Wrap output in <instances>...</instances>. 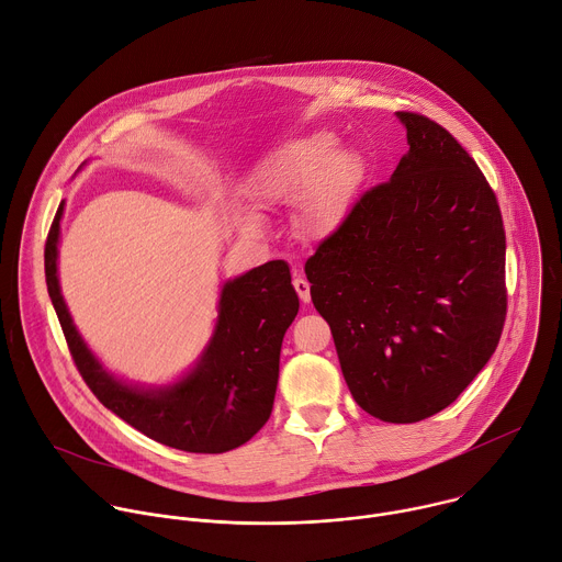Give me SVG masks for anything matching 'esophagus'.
<instances>
[{
    "label": "esophagus",
    "instance_id": "esophagus-1",
    "mask_svg": "<svg viewBox=\"0 0 562 562\" xmlns=\"http://www.w3.org/2000/svg\"><path fill=\"white\" fill-rule=\"evenodd\" d=\"M292 283H294V290H296L299 299H301L303 303H310V283H307L305 279H301V277H296Z\"/></svg>",
    "mask_w": 562,
    "mask_h": 562
}]
</instances>
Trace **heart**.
I'll use <instances>...</instances> for the list:
<instances>
[{
    "label": "heart",
    "instance_id": "b5f03b06",
    "mask_svg": "<svg viewBox=\"0 0 562 562\" xmlns=\"http://www.w3.org/2000/svg\"><path fill=\"white\" fill-rule=\"evenodd\" d=\"M336 144L339 142L327 131H312L285 142L252 177L257 201L261 205L299 201L301 223L314 235L339 228L363 188L368 168L355 148Z\"/></svg>",
    "mask_w": 562,
    "mask_h": 562
}]
</instances>
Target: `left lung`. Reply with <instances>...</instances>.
I'll use <instances>...</instances> for the list:
<instances>
[{
    "label": "left lung",
    "instance_id": "obj_1",
    "mask_svg": "<svg viewBox=\"0 0 562 562\" xmlns=\"http://www.w3.org/2000/svg\"><path fill=\"white\" fill-rule=\"evenodd\" d=\"M407 155L305 263L355 401L416 423L459 398L494 355L507 312L494 190L436 122L396 112Z\"/></svg>",
    "mask_w": 562,
    "mask_h": 562
}]
</instances>
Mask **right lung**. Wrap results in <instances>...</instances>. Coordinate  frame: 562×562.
Segmentation results:
<instances>
[{
	"label": "right lung",
	"instance_id": "right-lung-1",
	"mask_svg": "<svg viewBox=\"0 0 562 562\" xmlns=\"http://www.w3.org/2000/svg\"><path fill=\"white\" fill-rule=\"evenodd\" d=\"M61 214L64 201L46 241V285L92 394L148 438L181 452L221 454L248 442L270 418L283 334L299 312L288 263L268 261L223 283L214 331L196 363L175 383L146 387L108 372L72 323L57 277Z\"/></svg>",
	"mask_w": 562,
	"mask_h": 562
}]
</instances>
